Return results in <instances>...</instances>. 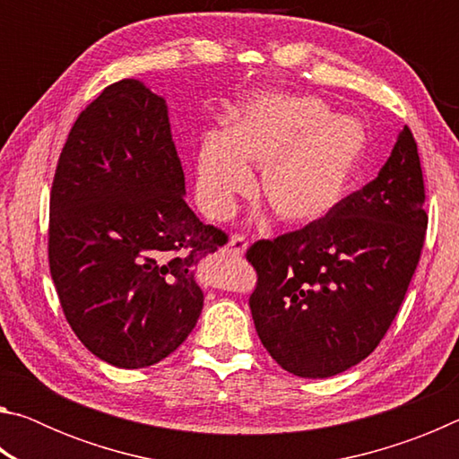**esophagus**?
I'll return each mask as SVG.
<instances>
[{
	"label": "esophagus",
	"mask_w": 459,
	"mask_h": 459,
	"mask_svg": "<svg viewBox=\"0 0 459 459\" xmlns=\"http://www.w3.org/2000/svg\"><path fill=\"white\" fill-rule=\"evenodd\" d=\"M247 247H248V243H247V238H245L243 235H235V237H230L229 245H227V248H229V251H230L232 255H245Z\"/></svg>",
	"instance_id": "1"
}]
</instances>
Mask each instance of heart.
<instances>
[{"label":"heart","instance_id":"1","mask_svg":"<svg viewBox=\"0 0 459 459\" xmlns=\"http://www.w3.org/2000/svg\"><path fill=\"white\" fill-rule=\"evenodd\" d=\"M368 152V131L316 95L271 92L229 113L227 131L202 137L196 194L216 221L232 214L263 168L261 196L285 224H312L344 202Z\"/></svg>","mask_w":459,"mask_h":459}]
</instances>
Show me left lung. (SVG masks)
Returning a JSON list of instances; mask_svg holds the SVG:
<instances>
[{
	"mask_svg": "<svg viewBox=\"0 0 459 459\" xmlns=\"http://www.w3.org/2000/svg\"><path fill=\"white\" fill-rule=\"evenodd\" d=\"M425 186L405 126L375 180L325 219L259 240L248 298L263 346L301 378H325L367 359L405 299L425 243Z\"/></svg>",
	"mask_w": 459,
	"mask_h": 459,
	"instance_id": "left-lung-1",
	"label": "left lung"
}]
</instances>
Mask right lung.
<instances>
[{
	"label": "right lung",
	"instance_id": "obj_1",
	"mask_svg": "<svg viewBox=\"0 0 459 459\" xmlns=\"http://www.w3.org/2000/svg\"><path fill=\"white\" fill-rule=\"evenodd\" d=\"M184 194L166 100L135 79L108 84L62 147L48 261L66 322L113 367L164 360L198 322L194 271L229 237Z\"/></svg>",
	"mask_w": 459,
	"mask_h": 459
}]
</instances>
